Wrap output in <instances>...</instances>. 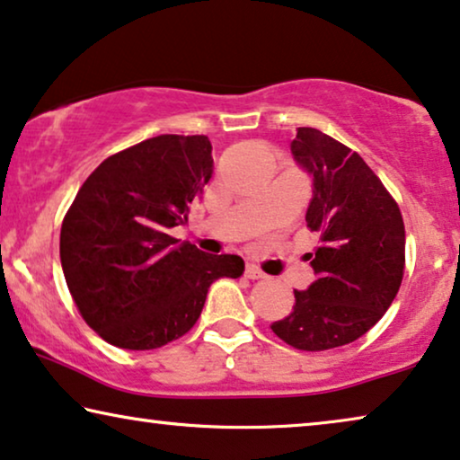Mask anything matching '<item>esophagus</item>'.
I'll list each match as a JSON object with an SVG mask.
<instances>
[{"mask_svg": "<svg viewBox=\"0 0 460 460\" xmlns=\"http://www.w3.org/2000/svg\"><path fill=\"white\" fill-rule=\"evenodd\" d=\"M245 277H248V279H264L267 275H264L256 264H248V267H245Z\"/></svg>", "mask_w": 460, "mask_h": 460, "instance_id": "1", "label": "esophagus"}]
</instances>
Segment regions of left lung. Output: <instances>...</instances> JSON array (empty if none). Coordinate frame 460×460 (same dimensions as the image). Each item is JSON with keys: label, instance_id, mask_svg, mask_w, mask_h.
<instances>
[{"label": "left lung", "instance_id": "1", "mask_svg": "<svg viewBox=\"0 0 460 460\" xmlns=\"http://www.w3.org/2000/svg\"><path fill=\"white\" fill-rule=\"evenodd\" d=\"M296 163L313 174L306 227L319 233L316 279L294 292V310L270 329L297 350L321 352L365 335L396 297L404 275V221L392 193L357 152L300 127Z\"/></svg>", "mask_w": 460, "mask_h": 460}]
</instances>
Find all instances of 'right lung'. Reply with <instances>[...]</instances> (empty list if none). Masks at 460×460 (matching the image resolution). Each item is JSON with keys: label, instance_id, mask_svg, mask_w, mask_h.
<instances>
[{"label": "right lung", "instance_id": "add662e5", "mask_svg": "<svg viewBox=\"0 0 460 460\" xmlns=\"http://www.w3.org/2000/svg\"><path fill=\"white\" fill-rule=\"evenodd\" d=\"M212 177L206 135H158L103 160L81 185L60 231L70 296L89 327L125 350H154L196 325L218 277L243 261L210 256L168 231Z\"/></svg>", "mask_w": 460, "mask_h": 460}]
</instances>
